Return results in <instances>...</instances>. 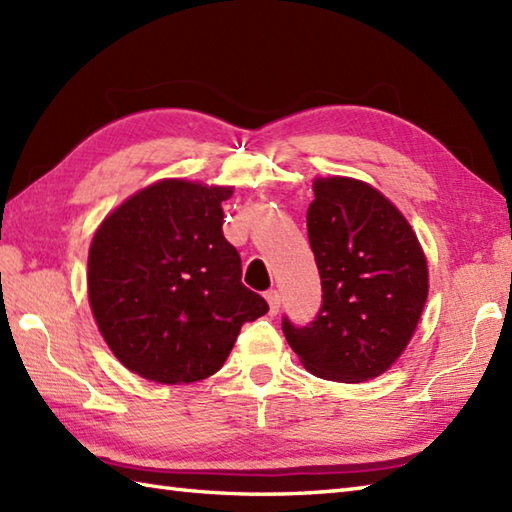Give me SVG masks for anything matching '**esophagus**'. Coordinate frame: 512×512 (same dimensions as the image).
Wrapping results in <instances>:
<instances>
[{
	"label": "esophagus",
	"mask_w": 512,
	"mask_h": 512,
	"mask_svg": "<svg viewBox=\"0 0 512 512\" xmlns=\"http://www.w3.org/2000/svg\"><path fill=\"white\" fill-rule=\"evenodd\" d=\"M266 301H268L270 314H277V312H279V306H281L279 292H277V290H268V292H266Z\"/></svg>",
	"instance_id": "esophagus-1"
}]
</instances>
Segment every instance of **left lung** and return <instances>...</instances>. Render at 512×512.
Masks as SVG:
<instances>
[{
	"mask_svg": "<svg viewBox=\"0 0 512 512\" xmlns=\"http://www.w3.org/2000/svg\"><path fill=\"white\" fill-rule=\"evenodd\" d=\"M308 237L323 306L306 328L284 319L301 365L336 383H365L394 365L429 297L427 257L407 217L372 184L314 178Z\"/></svg>",
	"mask_w": 512,
	"mask_h": 512,
	"instance_id": "1",
	"label": "left lung"
}]
</instances>
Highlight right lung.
Listing matches in <instances>:
<instances>
[{"label": "right lung", "instance_id": "1", "mask_svg": "<svg viewBox=\"0 0 512 512\" xmlns=\"http://www.w3.org/2000/svg\"><path fill=\"white\" fill-rule=\"evenodd\" d=\"M233 187L165 178L118 204L88 253L99 332L129 372L160 385L213 376L268 303L242 284L222 233Z\"/></svg>", "mask_w": 512, "mask_h": 512}]
</instances>
